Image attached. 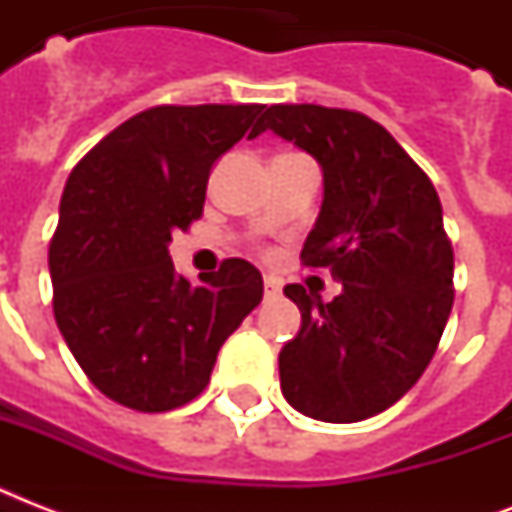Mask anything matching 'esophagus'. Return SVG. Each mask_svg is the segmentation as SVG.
<instances>
[{
  "label": "esophagus",
  "mask_w": 512,
  "mask_h": 512,
  "mask_svg": "<svg viewBox=\"0 0 512 512\" xmlns=\"http://www.w3.org/2000/svg\"><path fill=\"white\" fill-rule=\"evenodd\" d=\"M263 284H265V295L268 297H276L281 292V279H276V276H265Z\"/></svg>",
  "instance_id": "esophagus-1"
}]
</instances>
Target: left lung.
I'll list each match as a JSON object with an SVG mask.
<instances>
[{
  "label": "left lung",
  "instance_id": "obj_1",
  "mask_svg": "<svg viewBox=\"0 0 512 512\" xmlns=\"http://www.w3.org/2000/svg\"><path fill=\"white\" fill-rule=\"evenodd\" d=\"M265 130L319 162L324 201L300 257L342 284L332 303L300 284L284 287L303 324L279 353L281 393L313 420H366L420 380L452 313L454 255L441 201L369 116L271 106L255 132Z\"/></svg>",
  "mask_w": 512,
  "mask_h": 512
}]
</instances>
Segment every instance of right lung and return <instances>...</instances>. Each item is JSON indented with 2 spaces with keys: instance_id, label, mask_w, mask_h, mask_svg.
Returning a JSON list of instances; mask_svg holds the SVG:
<instances>
[{
  "instance_id": "1",
  "label": "right lung",
  "mask_w": 512,
  "mask_h": 512,
  "mask_svg": "<svg viewBox=\"0 0 512 512\" xmlns=\"http://www.w3.org/2000/svg\"><path fill=\"white\" fill-rule=\"evenodd\" d=\"M265 106H156L108 132L68 177L50 244L52 311L92 385L138 412L207 388L217 350L263 300L255 265L231 257L201 284L170 257L201 217L212 164L257 135Z\"/></svg>"
}]
</instances>
